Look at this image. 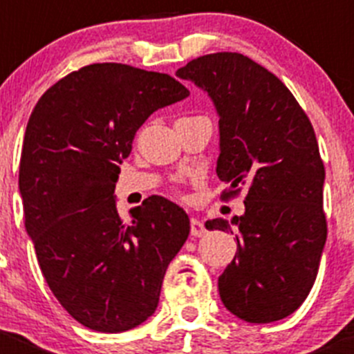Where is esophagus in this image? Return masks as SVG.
<instances>
[{
  "instance_id": "1",
  "label": "esophagus",
  "mask_w": 354,
  "mask_h": 354,
  "mask_svg": "<svg viewBox=\"0 0 354 354\" xmlns=\"http://www.w3.org/2000/svg\"><path fill=\"white\" fill-rule=\"evenodd\" d=\"M190 233H192V236L200 238L205 234V227H203V224L200 223L198 219H192L190 221Z\"/></svg>"
}]
</instances>
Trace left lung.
Listing matches in <instances>:
<instances>
[{
  "mask_svg": "<svg viewBox=\"0 0 354 354\" xmlns=\"http://www.w3.org/2000/svg\"><path fill=\"white\" fill-rule=\"evenodd\" d=\"M212 101L219 116L216 173L230 194L245 188V214L207 230H238V250L219 276L223 305L250 324H269L301 306L327 240L326 169L315 131L274 73L240 53H214L176 71Z\"/></svg>",
  "mask_w": 354,
  "mask_h": 354,
  "instance_id": "8db88e82",
  "label": "left lung"
}]
</instances>
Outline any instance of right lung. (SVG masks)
I'll return each instance as SVG.
<instances>
[{"label": "right lung", "instance_id": "1", "mask_svg": "<svg viewBox=\"0 0 354 354\" xmlns=\"http://www.w3.org/2000/svg\"><path fill=\"white\" fill-rule=\"evenodd\" d=\"M188 95L166 73L95 63L49 87L28 118L19 174L25 230L53 295L88 329L114 334L145 322L187 241L180 205L154 195L123 223L114 187L138 128Z\"/></svg>", "mask_w": 354, "mask_h": 354}]
</instances>
